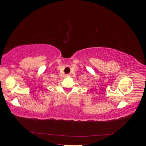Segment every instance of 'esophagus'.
Returning a JSON list of instances; mask_svg holds the SVG:
<instances>
[{
    "mask_svg": "<svg viewBox=\"0 0 146 146\" xmlns=\"http://www.w3.org/2000/svg\"><path fill=\"white\" fill-rule=\"evenodd\" d=\"M70 76L69 75H68V74H67V75H66V77H69Z\"/></svg>",
    "mask_w": 146,
    "mask_h": 146,
    "instance_id": "34e87169",
    "label": "esophagus"
}]
</instances>
